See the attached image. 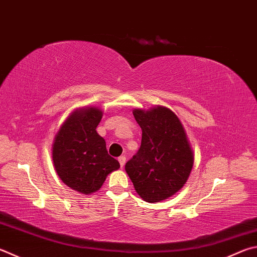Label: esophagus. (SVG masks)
I'll return each instance as SVG.
<instances>
[{"mask_svg": "<svg viewBox=\"0 0 257 257\" xmlns=\"http://www.w3.org/2000/svg\"><path fill=\"white\" fill-rule=\"evenodd\" d=\"M118 161H119V163H120V166L123 167V166H124V163H125V157H124V156H120V157L118 158Z\"/></svg>", "mask_w": 257, "mask_h": 257, "instance_id": "34e87169", "label": "esophagus"}]
</instances>
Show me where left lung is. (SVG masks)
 Listing matches in <instances>:
<instances>
[{
	"label": "left lung",
	"mask_w": 257,
	"mask_h": 257,
	"mask_svg": "<svg viewBox=\"0 0 257 257\" xmlns=\"http://www.w3.org/2000/svg\"><path fill=\"white\" fill-rule=\"evenodd\" d=\"M133 113L143 130L142 145L125 163V172L145 201H163L188 181L193 166L192 149L181 121L170 109H135Z\"/></svg>",
	"instance_id": "8db88e82"
}]
</instances>
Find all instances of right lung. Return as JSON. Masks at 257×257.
<instances>
[{
	"label": "right lung",
	"instance_id": "1",
	"mask_svg": "<svg viewBox=\"0 0 257 257\" xmlns=\"http://www.w3.org/2000/svg\"><path fill=\"white\" fill-rule=\"evenodd\" d=\"M101 119L102 111L96 108L76 110L60 127L53 145L54 166L60 180L83 194L99 190L108 174L120 167L96 133Z\"/></svg>",
	"mask_w": 257,
	"mask_h": 257
}]
</instances>
